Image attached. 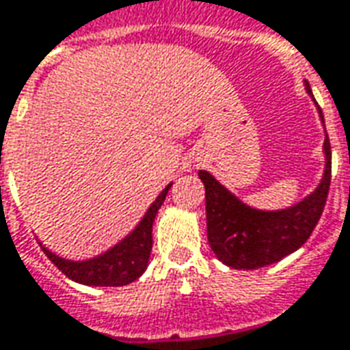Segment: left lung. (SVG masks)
<instances>
[{"label": "left lung", "instance_id": "left-lung-1", "mask_svg": "<svg viewBox=\"0 0 350 350\" xmlns=\"http://www.w3.org/2000/svg\"><path fill=\"white\" fill-rule=\"evenodd\" d=\"M305 90L314 99L308 82H305ZM318 113L324 122L320 107ZM324 157V174L314 191L299 203L280 211H260L245 205L211 172L199 170V178L205 184L206 237L216 258L235 270H255L274 265L305 243L322 216L332 182V151L327 134Z\"/></svg>", "mask_w": 350, "mask_h": 350}]
</instances>
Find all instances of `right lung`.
Returning <instances> with one entry per match:
<instances>
[{"mask_svg": "<svg viewBox=\"0 0 350 350\" xmlns=\"http://www.w3.org/2000/svg\"><path fill=\"white\" fill-rule=\"evenodd\" d=\"M172 184L166 185L159 193V197L147 208L144 218L137 222V226L130 234L101 255L84 258V260H68V258L51 253L44 245H42V249L47 258L72 282L97 285V287H120V285L132 284L134 280L144 274L145 268L149 265V255H151V247H153V222H155V216L161 205L165 203L166 193Z\"/></svg>", "mask_w": 350, "mask_h": 350, "instance_id": "obj_1", "label": "right lung"}]
</instances>
